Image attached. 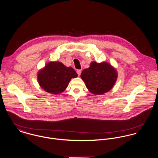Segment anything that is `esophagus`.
<instances>
[{"instance_id": "esophagus-1", "label": "esophagus", "mask_w": 158, "mask_h": 158, "mask_svg": "<svg viewBox=\"0 0 158 158\" xmlns=\"http://www.w3.org/2000/svg\"><path fill=\"white\" fill-rule=\"evenodd\" d=\"M76 72H77L78 76H79L81 75V70H77L76 71Z\"/></svg>"}]
</instances>
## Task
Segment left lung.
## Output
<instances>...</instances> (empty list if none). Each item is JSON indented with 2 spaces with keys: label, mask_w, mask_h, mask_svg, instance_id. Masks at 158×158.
<instances>
[{
  "label": "left lung",
  "mask_w": 158,
  "mask_h": 158,
  "mask_svg": "<svg viewBox=\"0 0 158 158\" xmlns=\"http://www.w3.org/2000/svg\"><path fill=\"white\" fill-rule=\"evenodd\" d=\"M117 71L106 62H92L88 69L82 71L81 77L89 91L94 94H103L113 87Z\"/></svg>",
  "instance_id": "obj_1"
}]
</instances>
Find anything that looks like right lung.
Wrapping results in <instances>:
<instances>
[{"label": "right lung", "instance_id": "add662e5", "mask_svg": "<svg viewBox=\"0 0 158 158\" xmlns=\"http://www.w3.org/2000/svg\"><path fill=\"white\" fill-rule=\"evenodd\" d=\"M77 76L73 68L67 67L61 62H52L39 71L37 79L40 86L47 92L59 94L68 87L71 78Z\"/></svg>", "mask_w": 158, "mask_h": 158}]
</instances>
